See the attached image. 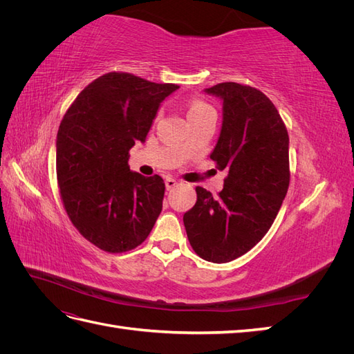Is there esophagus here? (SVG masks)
I'll use <instances>...</instances> for the list:
<instances>
[{
    "label": "esophagus",
    "instance_id": "obj_1",
    "mask_svg": "<svg viewBox=\"0 0 354 354\" xmlns=\"http://www.w3.org/2000/svg\"><path fill=\"white\" fill-rule=\"evenodd\" d=\"M177 185H178V183H177V180H174V178H169V177H167V178H165V187H167V190H173Z\"/></svg>",
    "mask_w": 354,
    "mask_h": 354
}]
</instances>
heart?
Listing matches in <instances>:
<instances>
[{
	"label": "heart",
	"mask_w": 354,
	"mask_h": 354,
	"mask_svg": "<svg viewBox=\"0 0 354 354\" xmlns=\"http://www.w3.org/2000/svg\"><path fill=\"white\" fill-rule=\"evenodd\" d=\"M208 112H214L212 106H209L207 102H203V100H194L189 104L187 115H189V118H192V116H198V115H203Z\"/></svg>",
	"instance_id": "heart-1"
}]
</instances>
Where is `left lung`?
<instances>
[{"mask_svg":"<svg viewBox=\"0 0 354 354\" xmlns=\"http://www.w3.org/2000/svg\"><path fill=\"white\" fill-rule=\"evenodd\" d=\"M205 93L223 100V125L209 158L227 169L218 196L201 186L185 216L189 242L201 259L229 263L269 232L289 186V137L264 93L221 82Z\"/></svg>","mask_w":354,"mask_h":354,"instance_id":"obj_1","label":"left lung"}]
</instances>
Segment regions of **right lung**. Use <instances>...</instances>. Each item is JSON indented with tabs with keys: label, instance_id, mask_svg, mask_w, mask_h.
Masks as SVG:
<instances>
[{
	"label": "right lung",
	"instance_id": "1",
	"mask_svg": "<svg viewBox=\"0 0 354 354\" xmlns=\"http://www.w3.org/2000/svg\"><path fill=\"white\" fill-rule=\"evenodd\" d=\"M178 88L133 73L109 72L85 87L60 122L56 171L68 217L82 236L111 252L134 250L162 211L165 183L128 167L159 104Z\"/></svg>",
	"mask_w": 354,
	"mask_h": 354
}]
</instances>
